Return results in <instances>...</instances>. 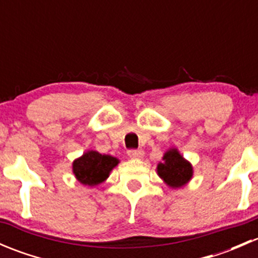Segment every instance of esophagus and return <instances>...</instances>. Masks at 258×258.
I'll return each instance as SVG.
<instances>
[{"label":"esophagus","instance_id":"1","mask_svg":"<svg viewBox=\"0 0 258 258\" xmlns=\"http://www.w3.org/2000/svg\"><path fill=\"white\" fill-rule=\"evenodd\" d=\"M127 153L131 158H142L145 155L144 150H130Z\"/></svg>","mask_w":258,"mask_h":258}]
</instances>
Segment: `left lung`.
<instances>
[{
	"label": "left lung",
	"instance_id": "obj_1",
	"mask_svg": "<svg viewBox=\"0 0 258 258\" xmlns=\"http://www.w3.org/2000/svg\"><path fill=\"white\" fill-rule=\"evenodd\" d=\"M163 162L157 165V173L167 186L172 188L184 186L194 175L192 165L178 152L177 148H170L163 155Z\"/></svg>",
	"mask_w": 258,
	"mask_h": 258
}]
</instances>
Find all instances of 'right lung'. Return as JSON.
Here are the masks:
<instances>
[{"label": "right lung", "mask_w": 258, "mask_h": 258, "mask_svg": "<svg viewBox=\"0 0 258 258\" xmlns=\"http://www.w3.org/2000/svg\"><path fill=\"white\" fill-rule=\"evenodd\" d=\"M119 161L110 155H101L97 151H87L74 161L72 170L77 181L85 186H97L107 179L110 172Z\"/></svg>", "instance_id": "right-lung-1"}]
</instances>
